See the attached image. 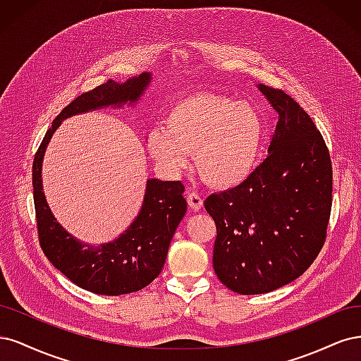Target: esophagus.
Instances as JSON below:
<instances>
[{"label": "esophagus", "mask_w": 361, "mask_h": 361, "mask_svg": "<svg viewBox=\"0 0 361 361\" xmlns=\"http://www.w3.org/2000/svg\"><path fill=\"white\" fill-rule=\"evenodd\" d=\"M188 204L190 205V208H193L195 212H197L202 208L204 200L196 192H190V193H188Z\"/></svg>", "instance_id": "1"}]
</instances>
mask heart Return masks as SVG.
<instances>
[{"instance_id":"1","label":"heart","mask_w":361,"mask_h":361,"mask_svg":"<svg viewBox=\"0 0 361 361\" xmlns=\"http://www.w3.org/2000/svg\"><path fill=\"white\" fill-rule=\"evenodd\" d=\"M262 137V118L250 103L196 94L173 104L165 127L149 130L147 148L171 176L188 166V153H195L196 168L208 183L234 188L257 166Z\"/></svg>"}]
</instances>
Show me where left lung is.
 Instances as JSON below:
<instances>
[{
    "mask_svg": "<svg viewBox=\"0 0 361 361\" xmlns=\"http://www.w3.org/2000/svg\"><path fill=\"white\" fill-rule=\"evenodd\" d=\"M279 114L269 156L234 189L208 196L214 271L241 295L295 281L324 246L331 212L330 153L307 112L281 90L257 85Z\"/></svg>",
    "mask_w": 361,
    "mask_h": 361,
    "instance_id": "1",
    "label": "left lung"
}]
</instances>
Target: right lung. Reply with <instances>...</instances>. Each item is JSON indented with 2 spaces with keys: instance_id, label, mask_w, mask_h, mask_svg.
I'll return each mask as SVG.
<instances>
[{
  "instance_id": "add662e5",
  "label": "right lung",
  "mask_w": 361,
  "mask_h": 361,
  "mask_svg": "<svg viewBox=\"0 0 361 361\" xmlns=\"http://www.w3.org/2000/svg\"><path fill=\"white\" fill-rule=\"evenodd\" d=\"M151 82L141 73L124 82L106 84L84 92L61 111L46 132L32 164L34 207L40 246L52 265L79 288L99 295L130 294L149 285L164 269L171 240L188 210L181 181L148 178L142 207L118 238L100 246L79 241L56 222L46 201L42 165L52 135L63 120L103 108L133 106Z\"/></svg>"
}]
</instances>
